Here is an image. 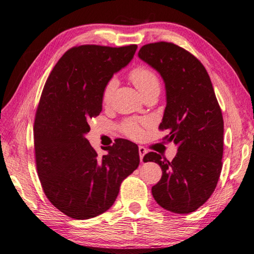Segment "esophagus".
Instances as JSON below:
<instances>
[{"label":"esophagus","mask_w":254,"mask_h":254,"mask_svg":"<svg viewBox=\"0 0 254 254\" xmlns=\"http://www.w3.org/2000/svg\"><path fill=\"white\" fill-rule=\"evenodd\" d=\"M138 152H139V157H140V162H143V158L145 156V154L147 153V149H146L144 146H139L138 147Z\"/></svg>","instance_id":"34e87169"}]
</instances>
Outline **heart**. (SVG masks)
Masks as SVG:
<instances>
[{
	"mask_svg": "<svg viewBox=\"0 0 254 254\" xmlns=\"http://www.w3.org/2000/svg\"><path fill=\"white\" fill-rule=\"evenodd\" d=\"M129 78L136 88L138 89L143 96H146L147 93L157 90L159 91L161 89V83H159V79L152 69L147 68V66L139 65L136 66L129 72ZM118 87V80L117 78H110L108 82L106 83L102 91V104L108 105L111 98L114 96V92L116 88ZM122 130L125 135L132 139H140L144 136V130L141 125L134 120H128L122 125Z\"/></svg>",
	"mask_w": 254,
	"mask_h": 254,
	"instance_id": "b5f03b06",
	"label": "heart"
}]
</instances>
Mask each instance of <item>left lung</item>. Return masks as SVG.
I'll use <instances>...</instances> for the list:
<instances>
[{"label": "left lung", "instance_id": "left-lung-1", "mask_svg": "<svg viewBox=\"0 0 254 254\" xmlns=\"http://www.w3.org/2000/svg\"><path fill=\"white\" fill-rule=\"evenodd\" d=\"M138 57L162 75L166 108L159 129L177 145L170 162L150 152L144 162L162 168L152 188L155 201L177 214L196 211L214 192L222 170L224 124L210 75L197 58L171 42L145 44Z\"/></svg>", "mask_w": 254, "mask_h": 254}]
</instances>
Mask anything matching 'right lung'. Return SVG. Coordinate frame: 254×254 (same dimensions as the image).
<instances>
[{
  "label": "right lung",
  "instance_id": "add662e5",
  "mask_svg": "<svg viewBox=\"0 0 254 254\" xmlns=\"http://www.w3.org/2000/svg\"><path fill=\"white\" fill-rule=\"evenodd\" d=\"M136 44L69 49L52 69L34 120L35 164L44 194L64 214L87 220L109 210L139 165L138 146L119 138L100 157L86 138L108 80L129 64Z\"/></svg>",
  "mask_w": 254,
  "mask_h": 254
}]
</instances>
